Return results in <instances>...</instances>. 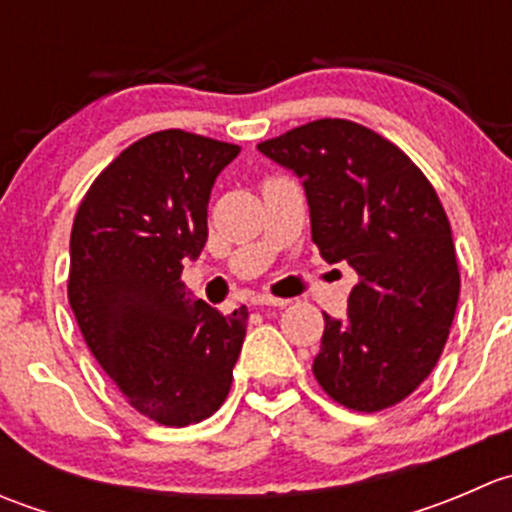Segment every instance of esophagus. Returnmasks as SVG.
I'll return each instance as SVG.
<instances>
[{"instance_id":"obj_1","label":"esophagus","mask_w":512,"mask_h":512,"mask_svg":"<svg viewBox=\"0 0 512 512\" xmlns=\"http://www.w3.org/2000/svg\"><path fill=\"white\" fill-rule=\"evenodd\" d=\"M289 299H280V297H270V294H255L252 297V304L257 307H287Z\"/></svg>"}]
</instances>
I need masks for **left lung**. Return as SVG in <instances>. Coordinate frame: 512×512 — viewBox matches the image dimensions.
I'll use <instances>...</instances> for the list:
<instances>
[{
    "label": "left lung",
    "instance_id": "obj_1",
    "mask_svg": "<svg viewBox=\"0 0 512 512\" xmlns=\"http://www.w3.org/2000/svg\"><path fill=\"white\" fill-rule=\"evenodd\" d=\"M257 151L302 180L319 255L359 275L347 317L324 314L319 386L366 414L399 404L436 366L461 292L436 190L394 143L342 118L292 128Z\"/></svg>",
    "mask_w": 512,
    "mask_h": 512
}]
</instances>
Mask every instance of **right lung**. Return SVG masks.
<instances>
[{
    "mask_svg": "<svg viewBox=\"0 0 512 512\" xmlns=\"http://www.w3.org/2000/svg\"><path fill=\"white\" fill-rule=\"evenodd\" d=\"M237 153L178 128L151 133L98 175L71 227L81 334L128 404L163 426L223 406L247 332V307L220 314L180 282L208 240L215 178Z\"/></svg>",
    "mask_w": 512,
    "mask_h": 512,
    "instance_id": "obj_1",
    "label": "right lung"
}]
</instances>
